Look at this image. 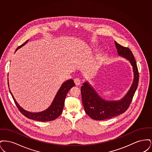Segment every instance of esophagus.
I'll use <instances>...</instances> for the list:
<instances>
[{"label":"esophagus","instance_id":"obj_1","mask_svg":"<svg viewBox=\"0 0 152 152\" xmlns=\"http://www.w3.org/2000/svg\"><path fill=\"white\" fill-rule=\"evenodd\" d=\"M74 82H75V83L76 86H79L81 83V80H80L79 78H75L74 79Z\"/></svg>","mask_w":152,"mask_h":152}]
</instances>
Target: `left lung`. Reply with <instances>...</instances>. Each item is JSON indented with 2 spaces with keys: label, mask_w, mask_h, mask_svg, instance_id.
I'll return each instance as SVG.
<instances>
[{
  "label": "left lung",
  "mask_w": 152,
  "mask_h": 152,
  "mask_svg": "<svg viewBox=\"0 0 152 152\" xmlns=\"http://www.w3.org/2000/svg\"><path fill=\"white\" fill-rule=\"evenodd\" d=\"M119 55L128 59L133 66L134 80L126 96L120 101H106L101 98L92 87L87 83L81 87L83 104L86 113L95 120H104L124 113L129 107L137 89L139 80V73L134 57L128 47H125L115 42Z\"/></svg>",
  "instance_id": "obj_1"
}]
</instances>
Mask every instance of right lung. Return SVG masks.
I'll return each mask as SVG.
<instances>
[{"mask_svg": "<svg viewBox=\"0 0 152 152\" xmlns=\"http://www.w3.org/2000/svg\"><path fill=\"white\" fill-rule=\"evenodd\" d=\"M27 42L28 40H27L25 43H24L22 45L18 47L16 50V51H17V50H18L20 47L24 45L25 44L27 43ZM75 86V84L74 83L72 79L68 80L66 81L60 88L51 106L45 110L41 112H39V113L29 112L23 109L17 103L13 95L11 94V91H10V94L14 99V101L17 108L24 116H26V117H27L29 119H32V120L39 121L45 122V121H50L54 120L56 119L58 116H60L63 110L64 105V101H65L66 94L68 92V91L70 90V89Z\"/></svg>", "mask_w": 152, "mask_h": 152, "instance_id": "1", "label": "right lung"}]
</instances>
